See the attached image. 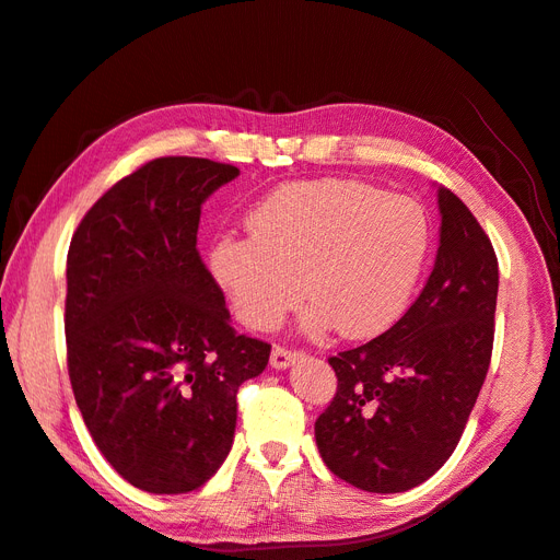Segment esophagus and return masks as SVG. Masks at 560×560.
I'll list each match as a JSON object with an SVG mask.
<instances>
[{
    "instance_id": "esophagus-1",
    "label": "esophagus",
    "mask_w": 560,
    "mask_h": 560,
    "mask_svg": "<svg viewBox=\"0 0 560 560\" xmlns=\"http://www.w3.org/2000/svg\"><path fill=\"white\" fill-rule=\"evenodd\" d=\"M301 352L292 350V348H282V346H276L273 352H270V366L273 369H287L290 366Z\"/></svg>"
}]
</instances>
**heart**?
I'll return each instance as SVG.
<instances>
[{"label": "heart", "mask_w": 560, "mask_h": 560, "mask_svg": "<svg viewBox=\"0 0 560 560\" xmlns=\"http://www.w3.org/2000/svg\"><path fill=\"white\" fill-rule=\"evenodd\" d=\"M247 231L219 235L208 259L235 315L259 331L276 327L303 290L308 331L334 325L348 338L376 336L409 306L430 247L413 200L348 179L280 186L249 212Z\"/></svg>", "instance_id": "heart-1"}]
</instances>
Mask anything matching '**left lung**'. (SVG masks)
Here are the masks:
<instances>
[{
    "mask_svg": "<svg viewBox=\"0 0 560 560\" xmlns=\"http://www.w3.org/2000/svg\"><path fill=\"white\" fill-rule=\"evenodd\" d=\"M439 249L420 296L369 343L329 358L338 387L315 420L322 460L369 493H404L465 432L493 352L498 257L477 217L439 186Z\"/></svg>",
    "mask_w": 560,
    "mask_h": 560,
    "instance_id": "1",
    "label": "left lung"
}]
</instances>
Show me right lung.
<instances>
[{"label": "right lung", "instance_id": "obj_1", "mask_svg": "<svg viewBox=\"0 0 560 560\" xmlns=\"http://www.w3.org/2000/svg\"><path fill=\"white\" fill-rule=\"evenodd\" d=\"M241 171L163 156L116 182L67 252L65 336L74 399L95 446L135 488H200L233 444L238 387L270 346L231 327L202 264L200 208Z\"/></svg>", "mask_w": 560, "mask_h": 560}]
</instances>
